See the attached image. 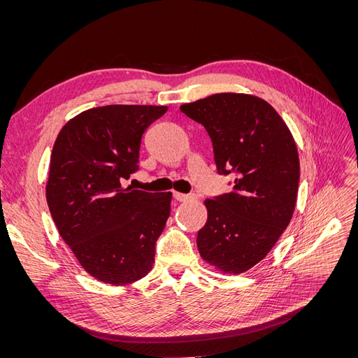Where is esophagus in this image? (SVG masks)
Here are the masks:
<instances>
[{
	"label": "esophagus",
	"mask_w": 358,
	"mask_h": 358,
	"mask_svg": "<svg viewBox=\"0 0 358 358\" xmlns=\"http://www.w3.org/2000/svg\"><path fill=\"white\" fill-rule=\"evenodd\" d=\"M173 197H175V200L178 201H187L194 199L192 194H182V192H173Z\"/></svg>",
	"instance_id": "esophagus-1"
}]
</instances>
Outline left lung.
<instances>
[{"mask_svg": "<svg viewBox=\"0 0 358 358\" xmlns=\"http://www.w3.org/2000/svg\"><path fill=\"white\" fill-rule=\"evenodd\" d=\"M208 131L220 175L233 191L204 201L208 221L197 234L204 262L239 275L268 254L296 208L300 162L284 119L255 95L222 92L182 104Z\"/></svg>", "mask_w": 358, "mask_h": 358, "instance_id": "left-lung-1", "label": "left lung"}]
</instances>
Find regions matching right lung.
Instances as JSON below:
<instances>
[{
  "instance_id": "right-lung-1",
  "label": "right lung",
  "mask_w": 358,
  "mask_h": 358,
  "mask_svg": "<svg viewBox=\"0 0 358 358\" xmlns=\"http://www.w3.org/2000/svg\"><path fill=\"white\" fill-rule=\"evenodd\" d=\"M167 106L112 104L62 127L50 155L46 199L57 229L95 279L127 285L152 268L171 192L124 188L138 170L146 128Z\"/></svg>"
}]
</instances>
